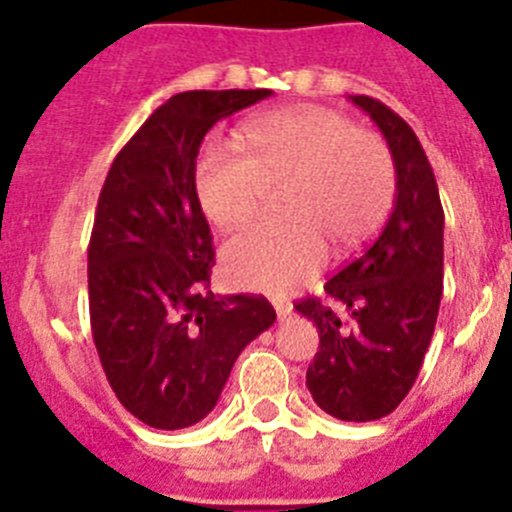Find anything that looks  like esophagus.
<instances>
[{"mask_svg":"<svg viewBox=\"0 0 512 512\" xmlns=\"http://www.w3.org/2000/svg\"><path fill=\"white\" fill-rule=\"evenodd\" d=\"M274 310H277L279 318H287L289 312H292V302L284 300V297H274Z\"/></svg>","mask_w":512,"mask_h":512,"instance_id":"34e87169","label":"esophagus"}]
</instances>
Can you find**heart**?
I'll return each mask as SVG.
<instances>
[{"instance_id": "b5f03b06", "label": "heart", "mask_w": 512, "mask_h": 512, "mask_svg": "<svg viewBox=\"0 0 512 512\" xmlns=\"http://www.w3.org/2000/svg\"><path fill=\"white\" fill-rule=\"evenodd\" d=\"M246 151L210 146L197 161L202 212L223 230L259 215L269 184H282L287 215L253 225L223 248L238 287L284 292L323 266L328 246L351 253L384 223L395 194V164L379 135L318 104L266 112L243 128Z\"/></svg>"}]
</instances>
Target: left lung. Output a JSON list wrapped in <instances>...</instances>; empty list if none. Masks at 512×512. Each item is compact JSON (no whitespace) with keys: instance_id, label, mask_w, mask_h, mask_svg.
Here are the masks:
<instances>
[{"instance_id":"8db88e82","label":"left lung","mask_w":512,"mask_h":512,"mask_svg":"<svg viewBox=\"0 0 512 512\" xmlns=\"http://www.w3.org/2000/svg\"><path fill=\"white\" fill-rule=\"evenodd\" d=\"M351 102L382 130L395 161V207L377 241L325 282V295L295 305L320 336L307 390L338 420L390 415L418 379L443 292V207L418 135L379 99Z\"/></svg>"}]
</instances>
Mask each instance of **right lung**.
Returning <instances> with one entry per match:
<instances>
[{
  "label": "right lung",
  "mask_w": 512,
  "mask_h": 512,
  "mask_svg": "<svg viewBox=\"0 0 512 512\" xmlns=\"http://www.w3.org/2000/svg\"><path fill=\"white\" fill-rule=\"evenodd\" d=\"M269 94H174L104 179L89 241L92 336L122 408L151 428L179 431L212 413L235 359L277 320L266 297L210 292L215 251L194 189L207 130Z\"/></svg>",
  "instance_id": "1"
}]
</instances>
